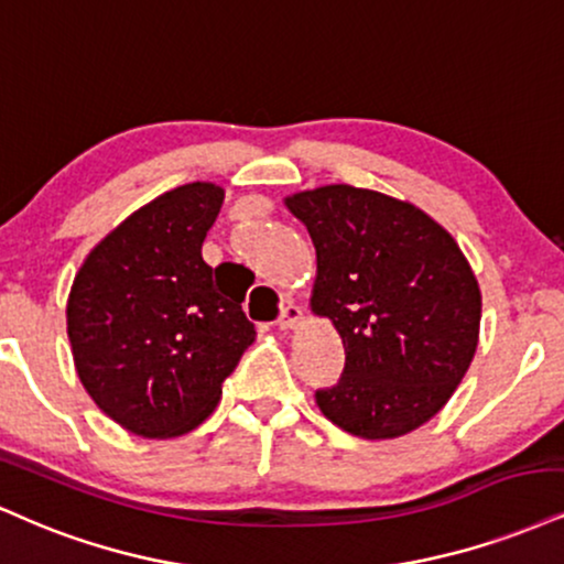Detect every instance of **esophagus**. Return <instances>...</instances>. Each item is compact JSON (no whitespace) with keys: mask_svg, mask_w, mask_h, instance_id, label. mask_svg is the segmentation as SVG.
I'll use <instances>...</instances> for the list:
<instances>
[{"mask_svg":"<svg viewBox=\"0 0 564 564\" xmlns=\"http://www.w3.org/2000/svg\"><path fill=\"white\" fill-rule=\"evenodd\" d=\"M276 324H280V329H295L297 324H303V308L297 303H284Z\"/></svg>","mask_w":564,"mask_h":564,"instance_id":"esophagus-1","label":"esophagus"}]
</instances>
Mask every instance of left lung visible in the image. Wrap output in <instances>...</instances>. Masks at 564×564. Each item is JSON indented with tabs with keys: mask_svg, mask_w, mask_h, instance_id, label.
Returning <instances> with one entry per match:
<instances>
[{
	"mask_svg": "<svg viewBox=\"0 0 564 564\" xmlns=\"http://www.w3.org/2000/svg\"><path fill=\"white\" fill-rule=\"evenodd\" d=\"M316 276L308 306L346 348L316 406L356 438L412 433L446 406L480 340V284L462 248L414 203L350 184L293 192Z\"/></svg>",
	"mask_w": 564,
	"mask_h": 564,
	"instance_id": "left-lung-1",
	"label": "left lung"
}]
</instances>
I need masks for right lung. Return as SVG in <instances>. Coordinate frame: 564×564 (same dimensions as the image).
Masks as SVG:
<instances>
[{
    "label": "right lung",
    "instance_id": "1",
    "mask_svg": "<svg viewBox=\"0 0 564 564\" xmlns=\"http://www.w3.org/2000/svg\"><path fill=\"white\" fill-rule=\"evenodd\" d=\"M224 187H174L105 235L70 284L65 322L89 399L129 433L176 438L214 414L253 346L245 293L203 261Z\"/></svg>",
    "mask_w": 564,
    "mask_h": 564
}]
</instances>
